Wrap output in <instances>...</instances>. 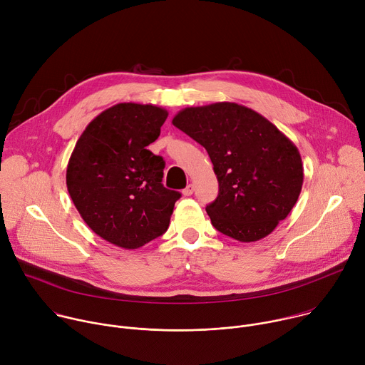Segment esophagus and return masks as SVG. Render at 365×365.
<instances>
[{"mask_svg":"<svg viewBox=\"0 0 365 365\" xmlns=\"http://www.w3.org/2000/svg\"><path fill=\"white\" fill-rule=\"evenodd\" d=\"M193 189H195V187H193V185H192V183H189V185L183 189V192H182V193H183V196H190V195L193 193Z\"/></svg>","mask_w":365,"mask_h":365,"instance_id":"1","label":"esophagus"}]
</instances>
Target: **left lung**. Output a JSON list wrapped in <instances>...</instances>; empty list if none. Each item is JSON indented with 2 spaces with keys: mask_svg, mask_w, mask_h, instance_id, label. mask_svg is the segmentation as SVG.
Here are the masks:
<instances>
[{
  "mask_svg": "<svg viewBox=\"0 0 365 365\" xmlns=\"http://www.w3.org/2000/svg\"><path fill=\"white\" fill-rule=\"evenodd\" d=\"M172 123L203 145L214 165L220 192L206 206L212 225L241 242L272 234L302 190L297 147L262 114L235 102L189 107Z\"/></svg>",
  "mask_w": 365,
  "mask_h": 365,
  "instance_id": "8db88e82",
  "label": "left lung"
}]
</instances>
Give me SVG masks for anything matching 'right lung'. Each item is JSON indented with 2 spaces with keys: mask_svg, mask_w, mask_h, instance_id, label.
<instances>
[{
  "mask_svg": "<svg viewBox=\"0 0 365 365\" xmlns=\"http://www.w3.org/2000/svg\"><path fill=\"white\" fill-rule=\"evenodd\" d=\"M169 113L151 103L121 102L95 117L71 154L68 192L101 238L135 250L169 228L176 190L162 183L165 160L147 145Z\"/></svg>",
  "mask_w": 365,
  "mask_h": 365,
  "instance_id": "right-lung-1",
  "label": "right lung"
}]
</instances>
